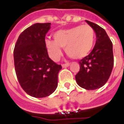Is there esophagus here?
I'll use <instances>...</instances> for the list:
<instances>
[{
	"instance_id": "1",
	"label": "esophagus",
	"mask_w": 124,
	"mask_h": 124,
	"mask_svg": "<svg viewBox=\"0 0 124 124\" xmlns=\"http://www.w3.org/2000/svg\"><path fill=\"white\" fill-rule=\"evenodd\" d=\"M70 65L69 63H64V64H62V67L63 68H66V67H68Z\"/></svg>"
}]
</instances>
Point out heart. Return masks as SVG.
Returning a JSON list of instances; mask_svg holds the SVG:
<instances>
[{
	"label": "heart",
	"mask_w": 124,
	"mask_h": 124,
	"mask_svg": "<svg viewBox=\"0 0 124 124\" xmlns=\"http://www.w3.org/2000/svg\"><path fill=\"white\" fill-rule=\"evenodd\" d=\"M53 37L54 40H45V46L54 61L61 57V47H65V53L71 58L81 59L92 52L96 41L95 31L89 25L60 30L54 33Z\"/></svg>",
	"instance_id": "b5f03b06"
}]
</instances>
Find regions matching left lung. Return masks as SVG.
I'll return each mask as SVG.
<instances>
[{"mask_svg":"<svg viewBox=\"0 0 124 124\" xmlns=\"http://www.w3.org/2000/svg\"><path fill=\"white\" fill-rule=\"evenodd\" d=\"M96 33L95 45L89 54L80 60L79 72L75 79L80 87L86 90H96L108 81L114 65L112 41L107 33L98 25L85 21Z\"/></svg>","mask_w":124,"mask_h":124,"instance_id":"1","label":"left lung"}]
</instances>
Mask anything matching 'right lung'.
Segmentation results:
<instances>
[{
	"label": "right lung",
	"mask_w": 124,
	"mask_h": 124,
	"mask_svg": "<svg viewBox=\"0 0 124 124\" xmlns=\"http://www.w3.org/2000/svg\"><path fill=\"white\" fill-rule=\"evenodd\" d=\"M50 25V23H36L27 27L18 36L14 50L18 81L24 91L34 97H45L54 92L62 68L49 57L45 46Z\"/></svg>",
	"instance_id": "1"
}]
</instances>
